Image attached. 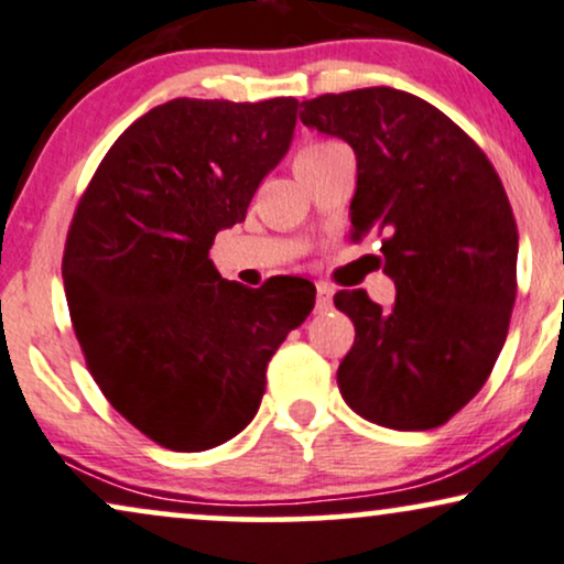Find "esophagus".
<instances>
[{
    "instance_id": "esophagus-1",
    "label": "esophagus",
    "mask_w": 564,
    "mask_h": 564,
    "mask_svg": "<svg viewBox=\"0 0 564 564\" xmlns=\"http://www.w3.org/2000/svg\"><path fill=\"white\" fill-rule=\"evenodd\" d=\"M332 295H335V290H332L329 284H316V311L318 314L332 308Z\"/></svg>"
}]
</instances>
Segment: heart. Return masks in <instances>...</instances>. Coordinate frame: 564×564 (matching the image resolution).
<instances>
[{"label":"heart","instance_id":"obj_1","mask_svg":"<svg viewBox=\"0 0 564 564\" xmlns=\"http://www.w3.org/2000/svg\"><path fill=\"white\" fill-rule=\"evenodd\" d=\"M337 143H329V141H316V143H305L301 151H297L295 154V164H301V162H305V159H314V156H318V154H324V151H329V149H335Z\"/></svg>","mask_w":564,"mask_h":564}]
</instances>
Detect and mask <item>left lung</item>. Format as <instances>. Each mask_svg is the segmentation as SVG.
Instances as JSON below:
<instances>
[{"mask_svg":"<svg viewBox=\"0 0 564 564\" xmlns=\"http://www.w3.org/2000/svg\"><path fill=\"white\" fill-rule=\"evenodd\" d=\"M301 120L356 151L352 238H381L394 303L335 305L356 324L337 371L360 419L394 431L447 423L502 352L516 305L518 227L484 151L419 96L358 88L303 101Z\"/></svg>","mask_w":564,"mask_h":564,"instance_id":"obj_1","label":"left lung"}]
</instances>
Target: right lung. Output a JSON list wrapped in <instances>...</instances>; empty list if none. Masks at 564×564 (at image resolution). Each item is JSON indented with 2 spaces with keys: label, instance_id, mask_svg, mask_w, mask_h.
Returning a JSON list of instances; mask_svg holds the SVG:
<instances>
[{
  "label": "right lung",
  "instance_id": "obj_1",
  "mask_svg": "<svg viewBox=\"0 0 564 564\" xmlns=\"http://www.w3.org/2000/svg\"><path fill=\"white\" fill-rule=\"evenodd\" d=\"M295 99H172L107 151L69 225L62 280L90 377L149 440L200 452L259 413L267 366L316 288L221 280L208 250L293 143Z\"/></svg>",
  "mask_w": 564,
  "mask_h": 564
}]
</instances>
